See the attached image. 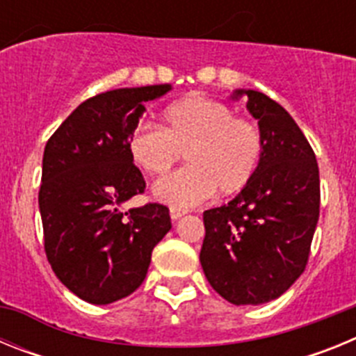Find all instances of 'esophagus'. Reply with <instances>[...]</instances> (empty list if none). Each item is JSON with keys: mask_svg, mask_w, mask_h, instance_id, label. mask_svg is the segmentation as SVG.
Segmentation results:
<instances>
[{"mask_svg": "<svg viewBox=\"0 0 356 356\" xmlns=\"http://www.w3.org/2000/svg\"><path fill=\"white\" fill-rule=\"evenodd\" d=\"M169 213H171V219H172V221H178V219H180V217L185 213V210L176 209V207H171V210H169Z\"/></svg>", "mask_w": 356, "mask_h": 356, "instance_id": "esophagus-1", "label": "esophagus"}]
</instances>
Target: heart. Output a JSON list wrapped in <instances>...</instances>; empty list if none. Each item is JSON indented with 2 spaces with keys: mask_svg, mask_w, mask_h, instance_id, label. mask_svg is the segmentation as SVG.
Here are the masks:
<instances>
[{
  "mask_svg": "<svg viewBox=\"0 0 356 356\" xmlns=\"http://www.w3.org/2000/svg\"><path fill=\"white\" fill-rule=\"evenodd\" d=\"M134 162L163 176L185 153L187 168L155 185V197L172 207H193L213 191L234 196L253 181L264 155L259 124L234 115L212 97L191 94L163 112V128L139 124L130 135Z\"/></svg>",
  "mask_w": 356,
  "mask_h": 356,
  "instance_id": "1",
  "label": "heart"
}]
</instances>
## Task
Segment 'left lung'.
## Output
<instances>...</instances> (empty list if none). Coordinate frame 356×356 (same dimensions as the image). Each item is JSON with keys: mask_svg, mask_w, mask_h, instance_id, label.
Returning a JSON list of instances; mask_svg holds the SVG:
<instances>
[{"mask_svg": "<svg viewBox=\"0 0 356 356\" xmlns=\"http://www.w3.org/2000/svg\"><path fill=\"white\" fill-rule=\"evenodd\" d=\"M264 137L253 181L228 205L203 212L200 260L217 294L262 305L284 294L308 264L319 219L316 153L282 105L259 90H237Z\"/></svg>", "mask_w": 356, "mask_h": 356, "instance_id": "8db88e82", "label": "left lung"}]
</instances>
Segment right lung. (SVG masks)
Returning <instances> with one entry per match:
<instances>
[{
  "label": "right lung",
  "instance_id": "add662e5",
  "mask_svg": "<svg viewBox=\"0 0 356 356\" xmlns=\"http://www.w3.org/2000/svg\"><path fill=\"white\" fill-rule=\"evenodd\" d=\"M169 89L160 83L96 94L76 106L44 147V251L56 278L87 303H114L139 289L153 248L171 229L165 205L121 210L146 191L128 149L130 135L144 103Z\"/></svg>",
  "mask_w": 356,
  "mask_h": 356
}]
</instances>
